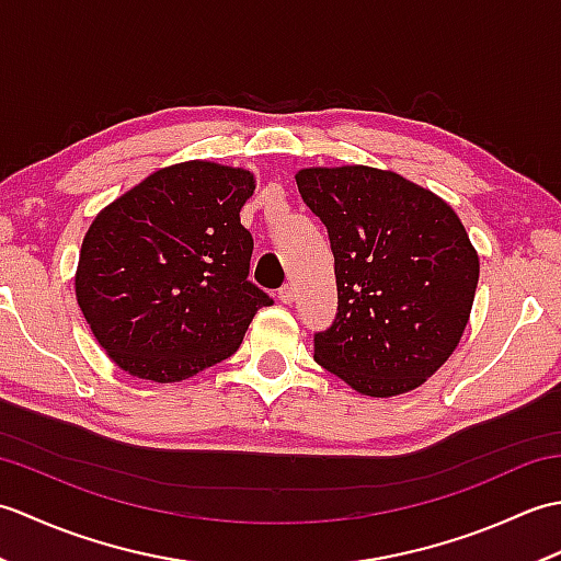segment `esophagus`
Segmentation results:
<instances>
[{
    "label": "esophagus",
    "mask_w": 561,
    "mask_h": 561,
    "mask_svg": "<svg viewBox=\"0 0 561 561\" xmlns=\"http://www.w3.org/2000/svg\"><path fill=\"white\" fill-rule=\"evenodd\" d=\"M296 299V287L294 284H284V287L279 289V301L282 304H294Z\"/></svg>",
    "instance_id": "esophagus-1"
}]
</instances>
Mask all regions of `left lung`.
Returning a JSON list of instances; mask_svg holds the SVG:
<instances>
[{
  "mask_svg": "<svg viewBox=\"0 0 561 561\" xmlns=\"http://www.w3.org/2000/svg\"><path fill=\"white\" fill-rule=\"evenodd\" d=\"M296 185L335 255L337 316L313 340L316 362L362 396L420 388L458 347L480 279L458 214L371 165L304 169Z\"/></svg>",
  "mask_w": 561,
  "mask_h": 561,
  "instance_id": "left-lung-1",
  "label": "left lung"
}]
</instances>
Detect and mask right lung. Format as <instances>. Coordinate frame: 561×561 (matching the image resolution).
I'll return each mask as SVG.
<instances>
[{
  "instance_id": "add662e5",
  "label": "right lung",
  "mask_w": 561,
  "mask_h": 561,
  "mask_svg": "<svg viewBox=\"0 0 561 561\" xmlns=\"http://www.w3.org/2000/svg\"><path fill=\"white\" fill-rule=\"evenodd\" d=\"M250 171L185 161L145 178L83 236L75 277L83 318L129 376L178 383L241 347L270 296L248 279L241 207Z\"/></svg>"
}]
</instances>
